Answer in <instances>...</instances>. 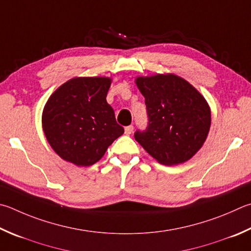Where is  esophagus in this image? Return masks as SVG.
I'll list each match as a JSON object with an SVG mask.
<instances>
[{"instance_id": "esophagus-1", "label": "esophagus", "mask_w": 251, "mask_h": 251, "mask_svg": "<svg viewBox=\"0 0 251 251\" xmlns=\"http://www.w3.org/2000/svg\"><path fill=\"white\" fill-rule=\"evenodd\" d=\"M134 130V126L133 125H129V126H126L125 127V134L126 135H130L131 133H133Z\"/></svg>"}]
</instances>
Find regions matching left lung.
<instances>
[{"label":"left lung","instance_id":"1","mask_svg":"<svg viewBox=\"0 0 251 251\" xmlns=\"http://www.w3.org/2000/svg\"><path fill=\"white\" fill-rule=\"evenodd\" d=\"M145 98L148 126L135 139L166 166L188 161L204 144L211 127V110L199 91L176 75L136 78Z\"/></svg>","mask_w":251,"mask_h":251}]
</instances>
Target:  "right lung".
I'll list each match as a JSON object with an SVG mask.
<instances>
[{
    "instance_id": "right-lung-1",
    "label": "right lung",
    "mask_w": 251,
    "mask_h": 251,
    "mask_svg": "<svg viewBox=\"0 0 251 251\" xmlns=\"http://www.w3.org/2000/svg\"><path fill=\"white\" fill-rule=\"evenodd\" d=\"M111 82L106 76H80L50 95L43 112V129L63 160L79 167L92 166L124 134L106 102Z\"/></svg>"
}]
</instances>
